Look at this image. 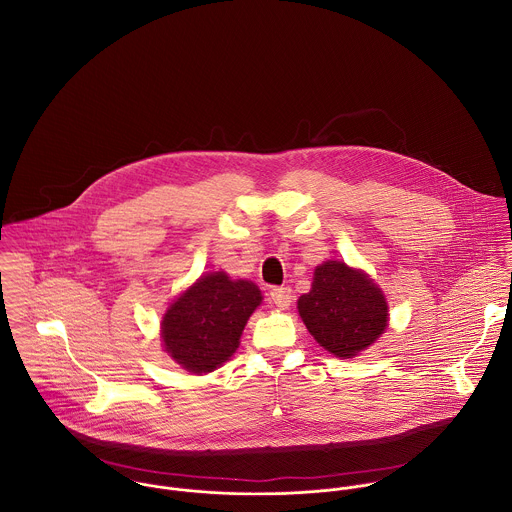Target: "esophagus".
Here are the masks:
<instances>
[{
  "mask_svg": "<svg viewBox=\"0 0 512 512\" xmlns=\"http://www.w3.org/2000/svg\"><path fill=\"white\" fill-rule=\"evenodd\" d=\"M270 299L280 307V309H288L292 303L293 292L290 286H280V288H272Z\"/></svg>",
  "mask_w": 512,
  "mask_h": 512,
  "instance_id": "1",
  "label": "esophagus"
}]
</instances>
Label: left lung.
Wrapping results in <instances>:
<instances>
[{"label": "left lung", "mask_w": 512, "mask_h": 512, "mask_svg": "<svg viewBox=\"0 0 512 512\" xmlns=\"http://www.w3.org/2000/svg\"><path fill=\"white\" fill-rule=\"evenodd\" d=\"M297 309L315 341L341 359L365 351L388 321L382 292L343 262L315 268L311 292L299 297Z\"/></svg>", "instance_id": "left-lung-1"}]
</instances>
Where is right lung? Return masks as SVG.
Returning <instances> with one entry per match:
<instances>
[{
    "label": "right lung",
    "mask_w": 512,
    "mask_h": 512,
    "mask_svg": "<svg viewBox=\"0 0 512 512\" xmlns=\"http://www.w3.org/2000/svg\"><path fill=\"white\" fill-rule=\"evenodd\" d=\"M262 293L246 280L217 272L203 276L165 313L161 335L167 353L191 372H211L236 351L242 329Z\"/></svg>",
    "instance_id": "1"
}]
</instances>
